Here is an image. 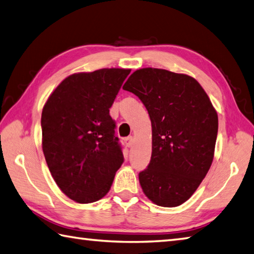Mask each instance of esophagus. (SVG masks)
I'll return each instance as SVG.
<instances>
[{"mask_svg": "<svg viewBox=\"0 0 254 254\" xmlns=\"http://www.w3.org/2000/svg\"><path fill=\"white\" fill-rule=\"evenodd\" d=\"M125 143H126L127 147H131L132 143H133V137L130 136V137L125 138Z\"/></svg>", "mask_w": 254, "mask_h": 254, "instance_id": "obj_1", "label": "esophagus"}]
</instances>
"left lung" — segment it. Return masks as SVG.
Wrapping results in <instances>:
<instances>
[{
  "label": "left lung",
  "instance_id": "obj_1",
  "mask_svg": "<svg viewBox=\"0 0 254 254\" xmlns=\"http://www.w3.org/2000/svg\"><path fill=\"white\" fill-rule=\"evenodd\" d=\"M123 88L138 96L151 121V159L139 172L143 193L160 207H178L211 167L218 135L216 109L193 77L166 69H137Z\"/></svg>",
  "mask_w": 254,
  "mask_h": 254
}]
</instances>
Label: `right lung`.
<instances>
[{
	"label": "right lung",
	"mask_w": 254,
	"mask_h": 254,
	"mask_svg": "<svg viewBox=\"0 0 254 254\" xmlns=\"http://www.w3.org/2000/svg\"><path fill=\"white\" fill-rule=\"evenodd\" d=\"M130 69L76 73L62 82L43 107L42 147L60 189L74 201L90 203L111 189L124 162L109 115Z\"/></svg>",
	"instance_id": "1"
}]
</instances>
